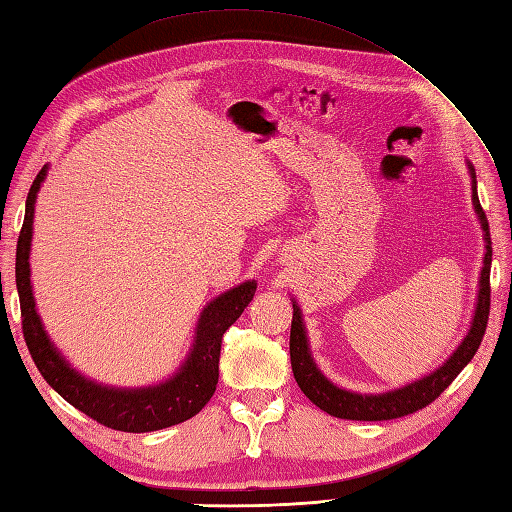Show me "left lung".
Listing matches in <instances>:
<instances>
[{
  "instance_id": "obj_1",
  "label": "left lung",
  "mask_w": 512,
  "mask_h": 512,
  "mask_svg": "<svg viewBox=\"0 0 512 512\" xmlns=\"http://www.w3.org/2000/svg\"><path fill=\"white\" fill-rule=\"evenodd\" d=\"M470 175H473V206L477 210L479 224L484 228V239H486L484 268H482V279H479V297H477L475 319H473V326H470V333L464 337V342L459 344L455 353L448 357V362L444 366H439L435 373L426 375L415 384L390 390V393H384V395H359V393H350V390H344V388H337L330 384L322 373H319L313 357H310L302 313H299V306L293 302V324H290V366H293V375L297 379L299 388L304 390V395L317 408H322L324 413L339 419H353V422H386V419L413 415L417 410L433 404L435 399L455 382V377L462 373L470 359L475 357L477 348L484 339L488 313H490V262H493V242H490V228H488L486 213L477 197V182H475L473 166H470Z\"/></svg>"
}]
</instances>
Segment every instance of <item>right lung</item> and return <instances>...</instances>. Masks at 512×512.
<instances>
[{
	"label": "right lung",
	"mask_w": 512,
	"mask_h": 512,
	"mask_svg": "<svg viewBox=\"0 0 512 512\" xmlns=\"http://www.w3.org/2000/svg\"><path fill=\"white\" fill-rule=\"evenodd\" d=\"M44 177L46 166L39 170L33 186L28 190L24 226L19 230L15 259L22 330L28 353L33 357L37 370L70 406H75L90 419L113 430L150 433V430L175 426L195 417L208 404V399L213 397L217 388L219 353H222L224 333L244 313V308L255 295L257 284L244 282L230 288L228 293L219 295L204 308L202 317H199L193 350H190L182 370L173 379H168V382L137 390H119L90 382V379L75 373L66 364V359L57 353L55 346L50 344L35 310L33 290H30L28 253L30 237H33L35 197Z\"/></svg>",
	"instance_id": "add662e5"
}]
</instances>
